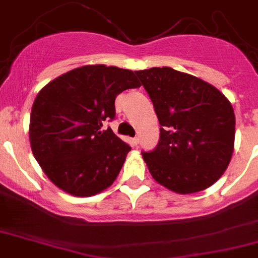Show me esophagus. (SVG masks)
Returning a JSON list of instances; mask_svg holds the SVG:
<instances>
[{
    "label": "esophagus",
    "mask_w": 258,
    "mask_h": 258,
    "mask_svg": "<svg viewBox=\"0 0 258 258\" xmlns=\"http://www.w3.org/2000/svg\"><path fill=\"white\" fill-rule=\"evenodd\" d=\"M132 141H133L134 146H138V143H139V138H138V137H136V138H133V139H132Z\"/></svg>",
    "instance_id": "34e87169"
}]
</instances>
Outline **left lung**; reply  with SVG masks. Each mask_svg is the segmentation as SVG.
<instances>
[{"instance_id":"1","label":"left lung","mask_w":258,"mask_h":258,"mask_svg":"<svg viewBox=\"0 0 258 258\" xmlns=\"http://www.w3.org/2000/svg\"><path fill=\"white\" fill-rule=\"evenodd\" d=\"M161 124L158 146L143 153L152 177L177 194L217 182L234 151L235 116L210 83L171 67L136 71Z\"/></svg>"}]
</instances>
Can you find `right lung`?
<instances>
[{
  "label": "right lung",
  "instance_id": "obj_1",
  "mask_svg": "<svg viewBox=\"0 0 258 258\" xmlns=\"http://www.w3.org/2000/svg\"><path fill=\"white\" fill-rule=\"evenodd\" d=\"M141 87L133 71L114 66L75 68L44 86L31 107L29 138L49 180L73 196L112 185L131 147L102 122L115 117V97Z\"/></svg>",
  "mask_w": 258,
  "mask_h": 258
}]
</instances>
